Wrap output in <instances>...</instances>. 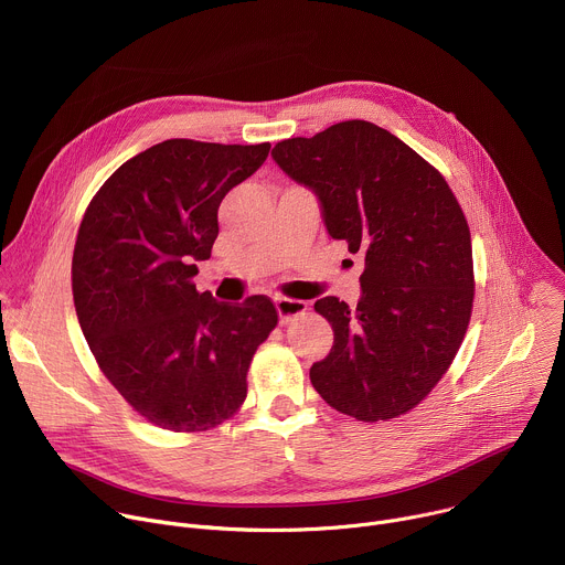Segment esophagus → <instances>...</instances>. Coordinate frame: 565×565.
Here are the masks:
<instances>
[{"label": "esophagus", "mask_w": 565, "mask_h": 565, "mask_svg": "<svg viewBox=\"0 0 565 565\" xmlns=\"http://www.w3.org/2000/svg\"><path fill=\"white\" fill-rule=\"evenodd\" d=\"M306 308H308V303L301 299H288V297L277 299V312H279L281 324H290L295 317L306 312Z\"/></svg>", "instance_id": "34e87169"}]
</instances>
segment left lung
I'll use <instances>...</instances> for the list:
<instances>
[{"label":"left lung","mask_w":565,"mask_h":565,"mask_svg":"<svg viewBox=\"0 0 565 565\" xmlns=\"http://www.w3.org/2000/svg\"><path fill=\"white\" fill-rule=\"evenodd\" d=\"M277 166L310 188L333 238L364 255L355 308L321 297L331 353L310 382L362 423L412 412L451 366L473 306L469 225L445 177L391 131L344 120L275 145Z\"/></svg>","instance_id":"left-lung-1"}]
</instances>
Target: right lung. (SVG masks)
<instances>
[{
    "label": "right lung",
    "instance_id": "obj_1",
    "mask_svg": "<svg viewBox=\"0 0 565 565\" xmlns=\"http://www.w3.org/2000/svg\"><path fill=\"white\" fill-rule=\"evenodd\" d=\"M270 142H158L122 163L79 223L71 288L79 329L114 388L147 423L207 431L248 395V369L277 327L266 295L218 303L199 292L223 196Z\"/></svg>",
    "mask_w": 565,
    "mask_h": 565
}]
</instances>
